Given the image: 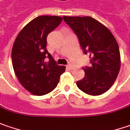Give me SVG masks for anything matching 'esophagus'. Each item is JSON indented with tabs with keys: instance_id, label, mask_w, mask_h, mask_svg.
<instances>
[{
	"instance_id": "1",
	"label": "esophagus",
	"mask_w": 130,
	"mask_h": 130,
	"mask_svg": "<svg viewBox=\"0 0 130 130\" xmlns=\"http://www.w3.org/2000/svg\"><path fill=\"white\" fill-rule=\"evenodd\" d=\"M67 67H68L69 69H75V67H74V65H72V63H69L67 65Z\"/></svg>"
}]
</instances>
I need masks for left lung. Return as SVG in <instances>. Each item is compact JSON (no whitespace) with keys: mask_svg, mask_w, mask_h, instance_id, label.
<instances>
[{"mask_svg":"<svg viewBox=\"0 0 130 130\" xmlns=\"http://www.w3.org/2000/svg\"><path fill=\"white\" fill-rule=\"evenodd\" d=\"M74 30L84 53H90L91 66L83 69L84 78L77 86L86 94L97 96L113 86L121 67L119 44L103 24L91 17H63Z\"/></svg>","mask_w":130,"mask_h":130,"instance_id":"obj_1","label":"left lung"}]
</instances>
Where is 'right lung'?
<instances>
[{
  "label": "right lung",
  "instance_id": "obj_1",
  "mask_svg": "<svg viewBox=\"0 0 130 130\" xmlns=\"http://www.w3.org/2000/svg\"><path fill=\"white\" fill-rule=\"evenodd\" d=\"M63 18L39 16L28 23L17 36L11 50L12 66L20 84L32 94L42 96L57 86L64 66L57 65L46 49L47 36ZM49 58L48 62L44 59Z\"/></svg>",
  "mask_w": 130,
  "mask_h": 130
}]
</instances>
